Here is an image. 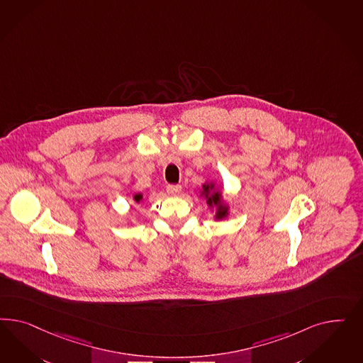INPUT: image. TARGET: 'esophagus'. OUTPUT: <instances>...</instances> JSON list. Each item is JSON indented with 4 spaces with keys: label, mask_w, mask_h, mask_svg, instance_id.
<instances>
[{
    "label": "esophagus",
    "mask_w": 363,
    "mask_h": 363,
    "mask_svg": "<svg viewBox=\"0 0 363 363\" xmlns=\"http://www.w3.org/2000/svg\"><path fill=\"white\" fill-rule=\"evenodd\" d=\"M181 190H182V187L179 186V185H169V186L166 187L167 194L173 196V197H177L181 193Z\"/></svg>",
    "instance_id": "esophagus-1"
}]
</instances>
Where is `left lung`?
Masks as SVG:
<instances>
[{
  "label": "left lung",
  "instance_id": "8db88e82",
  "mask_svg": "<svg viewBox=\"0 0 363 363\" xmlns=\"http://www.w3.org/2000/svg\"><path fill=\"white\" fill-rule=\"evenodd\" d=\"M199 197L206 201V205L213 214V220H222L229 217L230 202L225 198L223 191L217 185V181H206L199 190Z\"/></svg>",
  "mask_w": 363,
  "mask_h": 363
}]
</instances>
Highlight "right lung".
Segmentation results:
<instances>
[{"instance_id":"right-lung-1","label":"right lung","mask_w":363,"mask_h":363,"mask_svg":"<svg viewBox=\"0 0 363 363\" xmlns=\"http://www.w3.org/2000/svg\"><path fill=\"white\" fill-rule=\"evenodd\" d=\"M133 199H134V202H135V203H140V202L143 199V193H137V194H134V196H133Z\"/></svg>"}]
</instances>
